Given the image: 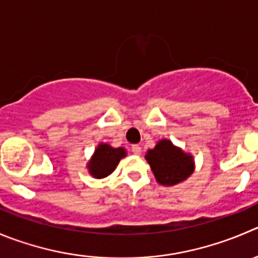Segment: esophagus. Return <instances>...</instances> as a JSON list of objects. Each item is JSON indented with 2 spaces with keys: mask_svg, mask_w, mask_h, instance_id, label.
<instances>
[{
  "mask_svg": "<svg viewBox=\"0 0 258 258\" xmlns=\"http://www.w3.org/2000/svg\"><path fill=\"white\" fill-rule=\"evenodd\" d=\"M132 152H133L134 154H137V156H139V154L142 153L141 146H138V144H133V146H132Z\"/></svg>",
  "mask_w": 258,
  "mask_h": 258,
  "instance_id": "34e87169",
  "label": "esophagus"
}]
</instances>
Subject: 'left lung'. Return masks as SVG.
Segmentation results:
<instances>
[{
    "label": "left lung",
    "mask_w": 258,
    "mask_h": 258,
    "mask_svg": "<svg viewBox=\"0 0 258 258\" xmlns=\"http://www.w3.org/2000/svg\"><path fill=\"white\" fill-rule=\"evenodd\" d=\"M146 159L153 171L157 182L164 186L182 182L195 168L192 156L173 146L168 139H162L153 149H149Z\"/></svg>",
    "instance_id": "obj_1"
}]
</instances>
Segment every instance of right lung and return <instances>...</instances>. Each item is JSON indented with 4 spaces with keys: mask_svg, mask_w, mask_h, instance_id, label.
<instances>
[{
    "mask_svg": "<svg viewBox=\"0 0 258 258\" xmlns=\"http://www.w3.org/2000/svg\"><path fill=\"white\" fill-rule=\"evenodd\" d=\"M126 156V151L122 147L112 148L106 143H101L95 149L94 156L91 157L87 164L88 172L95 178H104L114 172L120 159Z\"/></svg>",
    "mask_w": 258,
    "mask_h": 258,
    "instance_id": "right-lung-1",
    "label": "right lung"
}]
</instances>
